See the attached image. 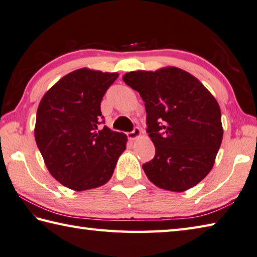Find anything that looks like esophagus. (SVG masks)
Here are the masks:
<instances>
[{
    "label": "esophagus",
    "instance_id": "esophagus-1",
    "mask_svg": "<svg viewBox=\"0 0 257 257\" xmlns=\"http://www.w3.org/2000/svg\"><path fill=\"white\" fill-rule=\"evenodd\" d=\"M127 136H128V138L130 140H135V139H137V138L140 137V136H142V130H140V128H138V127H135L133 132L128 133Z\"/></svg>",
    "mask_w": 257,
    "mask_h": 257
}]
</instances>
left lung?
Returning <instances> with one entry per match:
<instances>
[{
  "instance_id": "1",
  "label": "left lung",
  "mask_w": 257,
  "mask_h": 257,
  "mask_svg": "<svg viewBox=\"0 0 257 257\" xmlns=\"http://www.w3.org/2000/svg\"><path fill=\"white\" fill-rule=\"evenodd\" d=\"M122 80L138 91L147 112L154 159L143 165L157 187L184 192L212 170L223 139L218 102L203 83L176 67L133 71Z\"/></svg>"
}]
</instances>
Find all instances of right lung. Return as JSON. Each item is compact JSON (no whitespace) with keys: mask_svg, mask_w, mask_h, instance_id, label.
Here are the masks:
<instances>
[{"mask_svg":"<svg viewBox=\"0 0 257 257\" xmlns=\"http://www.w3.org/2000/svg\"><path fill=\"white\" fill-rule=\"evenodd\" d=\"M118 73L87 68L64 75L40 101L34 137L53 177L75 192L104 185L127 144V136L98 125L100 104ZM104 122V121H103Z\"/></svg>","mask_w":257,"mask_h":257,"instance_id":"right-lung-1","label":"right lung"}]
</instances>
